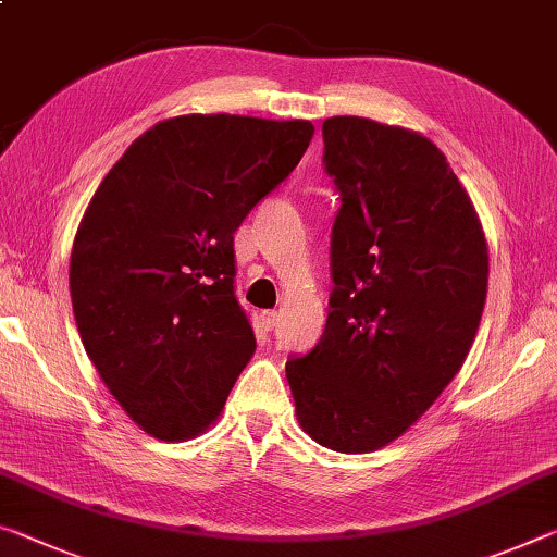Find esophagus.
Wrapping results in <instances>:
<instances>
[{
    "label": "esophagus",
    "mask_w": 557,
    "mask_h": 557,
    "mask_svg": "<svg viewBox=\"0 0 557 557\" xmlns=\"http://www.w3.org/2000/svg\"><path fill=\"white\" fill-rule=\"evenodd\" d=\"M260 324L264 326V330H275V326L280 324V312H262L260 314Z\"/></svg>",
    "instance_id": "esophagus-1"
}]
</instances>
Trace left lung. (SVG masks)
<instances>
[{
  "label": "left lung",
  "mask_w": 557,
  "mask_h": 557,
  "mask_svg": "<svg viewBox=\"0 0 557 557\" xmlns=\"http://www.w3.org/2000/svg\"><path fill=\"white\" fill-rule=\"evenodd\" d=\"M339 190L324 334L285 372L299 426L339 454L384 448L463 367L488 293L469 193L426 136L372 119L322 123Z\"/></svg>",
  "instance_id": "left-lung-1"
}]
</instances>
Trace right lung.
Returning <instances> with one entry per match:
<instances>
[{
	"instance_id": "right-lung-1",
	"label": "right lung",
	"mask_w": 557,
	"mask_h": 557,
	"mask_svg": "<svg viewBox=\"0 0 557 557\" xmlns=\"http://www.w3.org/2000/svg\"><path fill=\"white\" fill-rule=\"evenodd\" d=\"M310 121L185 113L140 134L78 223L69 287L106 389L148 436L215 423L255 355L233 235L295 171Z\"/></svg>"
}]
</instances>
